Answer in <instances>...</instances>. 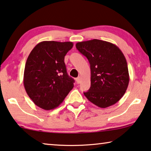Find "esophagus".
Instances as JSON below:
<instances>
[{
	"instance_id": "1",
	"label": "esophagus",
	"mask_w": 151,
	"mask_h": 151,
	"mask_svg": "<svg viewBox=\"0 0 151 151\" xmlns=\"http://www.w3.org/2000/svg\"><path fill=\"white\" fill-rule=\"evenodd\" d=\"M81 76H78V77L76 78V83H78V84H79V83H81Z\"/></svg>"
}]
</instances>
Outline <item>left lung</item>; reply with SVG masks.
<instances>
[{
	"label": "left lung",
	"mask_w": 151,
	"mask_h": 151,
	"mask_svg": "<svg viewBox=\"0 0 151 151\" xmlns=\"http://www.w3.org/2000/svg\"><path fill=\"white\" fill-rule=\"evenodd\" d=\"M76 47L87 57L91 68V87L84 92L88 101L106 108L116 104L129 83L127 62L118 46L99 40L78 42Z\"/></svg>",
	"instance_id": "1"
}]
</instances>
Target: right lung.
<instances>
[{
	"instance_id": "add662e5",
	"label": "right lung",
	"mask_w": 151,
	"mask_h": 151,
	"mask_svg": "<svg viewBox=\"0 0 151 151\" xmlns=\"http://www.w3.org/2000/svg\"><path fill=\"white\" fill-rule=\"evenodd\" d=\"M73 46L70 42L44 41L29 55L23 84L29 97L40 108H56L73 88L75 80L68 75L64 63V56Z\"/></svg>"
}]
</instances>
